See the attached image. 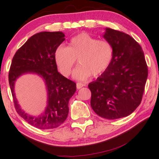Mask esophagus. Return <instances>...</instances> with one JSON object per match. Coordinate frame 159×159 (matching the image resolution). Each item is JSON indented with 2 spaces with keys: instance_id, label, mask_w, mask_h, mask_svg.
I'll list each match as a JSON object with an SVG mask.
<instances>
[{
  "instance_id": "esophagus-1",
  "label": "esophagus",
  "mask_w": 159,
  "mask_h": 159,
  "mask_svg": "<svg viewBox=\"0 0 159 159\" xmlns=\"http://www.w3.org/2000/svg\"><path fill=\"white\" fill-rule=\"evenodd\" d=\"M85 86V85L84 84H82V83H77L76 84V87L78 89H81L82 87H84Z\"/></svg>"
}]
</instances>
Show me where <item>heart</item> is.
<instances>
[{"mask_svg":"<svg viewBox=\"0 0 159 159\" xmlns=\"http://www.w3.org/2000/svg\"><path fill=\"white\" fill-rule=\"evenodd\" d=\"M113 58V48L110 42L98 40L86 33H80L70 40L68 47L59 46L54 59L61 74L69 76L78 60L79 66L73 76L79 80L97 77L106 71Z\"/></svg>","mask_w":159,"mask_h":159,"instance_id":"heart-1","label":"heart"}]
</instances>
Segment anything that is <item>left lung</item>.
I'll list each match as a JSON object with an SVG mask.
<instances>
[{"label":"left lung","mask_w":159,"mask_h":159,"mask_svg":"<svg viewBox=\"0 0 159 159\" xmlns=\"http://www.w3.org/2000/svg\"><path fill=\"white\" fill-rule=\"evenodd\" d=\"M103 37L112 45L113 58L108 69L89 84L91 106L99 116L118 119L140 105L148 66L141 46L129 35L106 28Z\"/></svg>","instance_id":"obj_1"}]
</instances>
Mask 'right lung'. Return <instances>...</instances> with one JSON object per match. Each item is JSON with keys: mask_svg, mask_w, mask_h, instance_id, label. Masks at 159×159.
I'll list each match as a JSON object with an SVG mask.
<instances>
[{"mask_svg": "<svg viewBox=\"0 0 159 159\" xmlns=\"http://www.w3.org/2000/svg\"><path fill=\"white\" fill-rule=\"evenodd\" d=\"M63 33L40 32L32 35L14 55L8 73V80L17 113L33 126L40 129L58 127L68 114V102L76 91L75 82L58 72L54 59L56 48L64 41ZM41 75L48 90V106L39 117H30L21 110L14 93L16 79L23 73Z\"/></svg>", "mask_w": 159, "mask_h": 159, "instance_id": "add662e5", "label": "right lung"}]
</instances>
